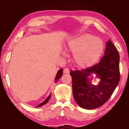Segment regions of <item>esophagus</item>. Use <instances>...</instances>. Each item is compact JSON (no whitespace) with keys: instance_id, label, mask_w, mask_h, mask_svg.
<instances>
[{"instance_id":"obj_1","label":"esophagus","mask_w":129,"mask_h":129,"mask_svg":"<svg viewBox=\"0 0 129 129\" xmlns=\"http://www.w3.org/2000/svg\"><path fill=\"white\" fill-rule=\"evenodd\" d=\"M64 73H69V69L68 68H65V69H64Z\"/></svg>"}]
</instances>
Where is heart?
<instances>
[{"label": "heart", "mask_w": 129, "mask_h": 129, "mask_svg": "<svg viewBox=\"0 0 129 129\" xmlns=\"http://www.w3.org/2000/svg\"><path fill=\"white\" fill-rule=\"evenodd\" d=\"M68 48L73 53L75 64L78 68H85L92 66L99 60L104 51V45L100 39L85 34L70 40Z\"/></svg>", "instance_id": "heart-1"}]
</instances>
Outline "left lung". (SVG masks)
Segmentation results:
<instances>
[{
  "label": "left lung",
  "instance_id": "8db88e82",
  "mask_svg": "<svg viewBox=\"0 0 129 129\" xmlns=\"http://www.w3.org/2000/svg\"><path fill=\"white\" fill-rule=\"evenodd\" d=\"M94 73L100 82L97 86L91 84ZM73 94L77 104L85 109L99 108L108 101L120 80L119 54L110 40L106 43L105 55L99 64L81 71H71Z\"/></svg>",
  "mask_w": 129,
  "mask_h": 129
}]
</instances>
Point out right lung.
Instances as JSON below:
<instances>
[{
    "instance_id": "obj_1",
    "label": "right lung",
    "mask_w": 129,
    "mask_h": 129,
    "mask_svg": "<svg viewBox=\"0 0 129 129\" xmlns=\"http://www.w3.org/2000/svg\"><path fill=\"white\" fill-rule=\"evenodd\" d=\"M62 73H63V72H62V69L61 68V69H60L59 71H58V72H57V75H56V77H55V79H54V81H55V82H56L58 80V79H60V78L61 77V76H62ZM51 94H52V93H51L50 94V95L48 96V97L47 99H46V100H45L44 101H43L42 103H41V104H40L38 106H37L36 107L37 108H38V107H41V106H43L44 105H45V104H46L48 102V101L49 100V99H51Z\"/></svg>"
}]
</instances>
